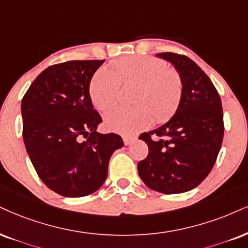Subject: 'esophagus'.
<instances>
[{
    "instance_id": "34e87169",
    "label": "esophagus",
    "mask_w": 248,
    "mask_h": 248,
    "mask_svg": "<svg viewBox=\"0 0 248 248\" xmlns=\"http://www.w3.org/2000/svg\"><path fill=\"white\" fill-rule=\"evenodd\" d=\"M134 139H136V138H133V137H129V136H124L123 137V141L126 146L130 145V143H132L134 141Z\"/></svg>"
}]
</instances>
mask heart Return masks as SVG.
I'll return each mask as SVG.
<instances>
[{"label":"heart","instance_id":"1","mask_svg":"<svg viewBox=\"0 0 248 248\" xmlns=\"http://www.w3.org/2000/svg\"><path fill=\"white\" fill-rule=\"evenodd\" d=\"M114 71L101 68L94 73L90 84V95L101 110L116 105L121 82L138 85L134 92L136 107H117L105 115L109 131L131 136L153 123H163L175 114L182 99L183 82L175 70L153 56H127L112 62Z\"/></svg>","mask_w":248,"mask_h":248}]
</instances>
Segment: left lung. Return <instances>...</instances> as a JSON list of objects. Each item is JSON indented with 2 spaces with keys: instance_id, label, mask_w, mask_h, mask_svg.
<instances>
[{
  "instance_id": "8db88e82",
  "label": "left lung",
  "mask_w": 248,
  "mask_h": 248,
  "mask_svg": "<svg viewBox=\"0 0 248 248\" xmlns=\"http://www.w3.org/2000/svg\"><path fill=\"white\" fill-rule=\"evenodd\" d=\"M156 57L168 61L178 72L182 99L166 124L139 137L149 152L138 163V172L151 189L183 193L197 187L215 164L224 134L222 102L208 76L191 59L173 53Z\"/></svg>"
}]
</instances>
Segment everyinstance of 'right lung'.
I'll return each mask as SVG.
<instances>
[{
	"instance_id": "1",
	"label": "right lung",
	"mask_w": 248,
	"mask_h": 248,
	"mask_svg": "<svg viewBox=\"0 0 248 248\" xmlns=\"http://www.w3.org/2000/svg\"><path fill=\"white\" fill-rule=\"evenodd\" d=\"M103 62L51 65L35 78L21 100L23 138L30 160L45 185L63 197L97 191L108 176L112 153L124 146L118 134L96 131L102 118L94 110L90 84Z\"/></svg>"
}]
</instances>
